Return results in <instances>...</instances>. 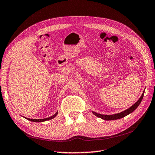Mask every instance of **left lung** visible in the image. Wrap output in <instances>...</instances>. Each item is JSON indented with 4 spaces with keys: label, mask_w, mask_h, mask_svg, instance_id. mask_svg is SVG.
<instances>
[{
    "label": "left lung",
    "mask_w": 155,
    "mask_h": 155,
    "mask_svg": "<svg viewBox=\"0 0 155 155\" xmlns=\"http://www.w3.org/2000/svg\"><path fill=\"white\" fill-rule=\"evenodd\" d=\"M144 91H145V90H144ZM144 91H143L142 94H141V96H140V99H139L135 104H133L132 106L130 107L128 109L124 110V111L118 113V114H113V115H103V114H100L96 112L92 111L93 114L95 115L96 117H100V118L104 120H115L122 118V117L127 116V115L131 114V113L134 111L137 108L138 106L140 105V104L141 103V102L143 99Z\"/></svg>",
    "instance_id": "obj_1"
}]
</instances>
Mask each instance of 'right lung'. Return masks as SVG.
<instances>
[{
	"mask_svg": "<svg viewBox=\"0 0 155 155\" xmlns=\"http://www.w3.org/2000/svg\"><path fill=\"white\" fill-rule=\"evenodd\" d=\"M57 114H58V111H57L55 114H54L53 115H52V116L49 117H47V118H44V119H30V118H28V117H24L25 118H26L28 120H29V121L31 122H45V121H47V120H52L53 119L54 117L57 116Z\"/></svg>",
	"mask_w": 155,
	"mask_h": 155,
	"instance_id": "add662e5",
	"label": "right lung"
}]
</instances>
